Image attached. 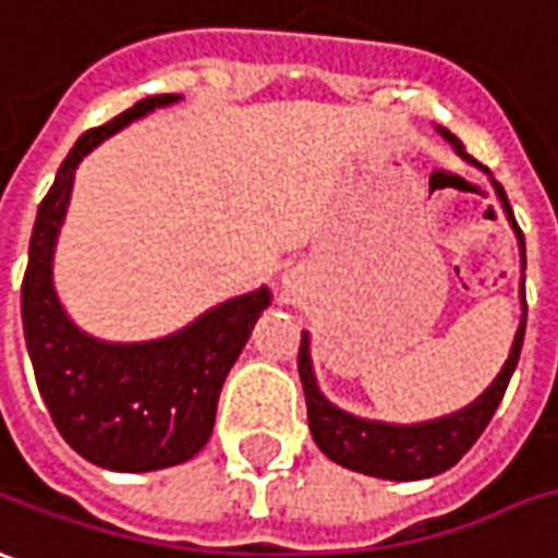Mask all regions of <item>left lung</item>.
I'll list each match as a JSON object with an SVG mask.
<instances>
[{"label":"left lung","instance_id":"1","mask_svg":"<svg viewBox=\"0 0 558 558\" xmlns=\"http://www.w3.org/2000/svg\"><path fill=\"white\" fill-rule=\"evenodd\" d=\"M439 134L446 136L454 146V151L483 168L473 155H468L464 143L446 128H439ZM488 173V168H483ZM495 192L501 198V207L510 226L519 238V253H522V268H525V238L519 231L517 219H513V207L507 201V192L501 183H495ZM525 278H522V320H519L517 339L510 348V357L501 366L498 378L488 385L470 407L458 409L452 415H442L434 422L422 424H388V422H369V418H357L351 412H342L332 407L327 397L317 388V378L311 369V339L308 332H302V344H299V378L305 388V403H308V427L311 437L317 442V449L327 454L329 461L342 464L348 470H357L366 476H378V480H397V483H409V480H427L437 476L442 470L454 468L470 446L480 439L492 422L495 409L501 403L504 390L510 385V375L517 369L519 351H522V339H525Z\"/></svg>","mask_w":558,"mask_h":558}]
</instances>
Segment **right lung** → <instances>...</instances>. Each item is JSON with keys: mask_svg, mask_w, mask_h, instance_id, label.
Masks as SVG:
<instances>
[{"mask_svg": "<svg viewBox=\"0 0 558 558\" xmlns=\"http://www.w3.org/2000/svg\"><path fill=\"white\" fill-rule=\"evenodd\" d=\"M177 100L180 94H155L78 136L39 204L21 287L26 351L60 437L90 464L119 473L173 468L207 446L222 381L271 302L259 287L173 336L116 344L82 332L57 299L51 263L78 161L124 124Z\"/></svg>", "mask_w": 558, "mask_h": 558, "instance_id": "1", "label": "right lung"}]
</instances>
